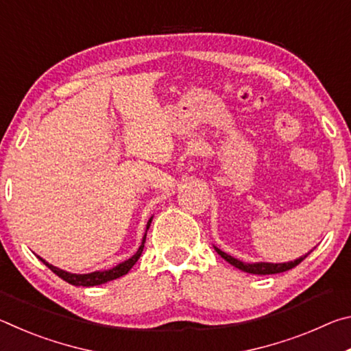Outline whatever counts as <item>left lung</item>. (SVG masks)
I'll list each match as a JSON object with an SVG mask.
<instances>
[{
	"label": "left lung",
	"instance_id": "obj_1",
	"mask_svg": "<svg viewBox=\"0 0 351 351\" xmlns=\"http://www.w3.org/2000/svg\"><path fill=\"white\" fill-rule=\"evenodd\" d=\"M213 247H215V251L219 255H221V257L226 261H228V263L235 266V268H239V269L245 271V272H249V274H258V276L278 274V272H285V271L293 269V268H295L297 265L300 263L302 260H305L308 257V254H310V252H308L305 255H302V257L295 258L294 261H285V263H268V261H257V263H245V261H241L239 258L232 257V255L223 252L221 249H218L217 246H213Z\"/></svg>",
	"mask_w": 351,
	"mask_h": 351
}]
</instances>
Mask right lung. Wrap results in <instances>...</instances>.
Instances as JSON below:
<instances>
[{
	"label": "right lung",
	"instance_id": "obj_1",
	"mask_svg": "<svg viewBox=\"0 0 351 351\" xmlns=\"http://www.w3.org/2000/svg\"><path fill=\"white\" fill-rule=\"evenodd\" d=\"M152 219H153V217H150V219H148L145 234H144V237H142V243H141V246L138 249V252H136L134 255H132V257H130L128 260L116 265L114 268H111V269L94 271V272H88V274H73V272H68V271H64V269L57 268V266H54V265L47 263V261L43 260L41 257H38V258L43 261V263L52 272H54V274H57L58 277L63 278L64 282L74 285V287H97V285H102V283H106V282H110V280H116V278L125 276L127 272L133 268L136 261L139 260L142 251H144V245H145V239H147V230H148V228H150Z\"/></svg>",
	"mask_w": 351,
	"mask_h": 351
}]
</instances>
